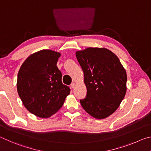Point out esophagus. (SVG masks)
<instances>
[{"label":"esophagus","instance_id":"34e87169","mask_svg":"<svg viewBox=\"0 0 151 151\" xmlns=\"http://www.w3.org/2000/svg\"><path fill=\"white\" fill-rule=\"evenodd\" d=\"M70 86H71V88H74L75 87V84L74 83H73L70 85Z\"/></svg>","mask_w":151,"mask_h":151}]
</instances>
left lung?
<instances>
[{"label":"left lung","mask_w":151,"mask_h":151,"mask_svg":"<svg viewBox=\"0 0 151 151\" xmlns=\"http://www.w3.org/2000/svg\"><path fill=\"white\" fill-rule=\"evenodd\" d=\"M87 89L80 100L92 116L105 119L119 108L127 92V73L119 58L104 48H87L76 52Z\"/></svg>","instance_id":"obj_1"}]
</instances>
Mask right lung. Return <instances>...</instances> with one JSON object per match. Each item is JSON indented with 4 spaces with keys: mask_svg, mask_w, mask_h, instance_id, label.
Segmentation results:
<instances>
[{
    "mask_svg": "<svg viewBox=\"0 0 151 151\" xmlns=\"http://www.w3.org/2000/svg\"><path fill=\"white\" fill-rule=\"evenodd\" d=\"M59 52L42 50L30 55L20 66L17 91L26 109L40 118L56 113L70 89L62 83V73L57 66Z\"/></svg>",
    "mask_w": 151,
    "mask_h": 151,
    "instance_id": "obj_1",
    "label": "right lung"
}]
</instances>
